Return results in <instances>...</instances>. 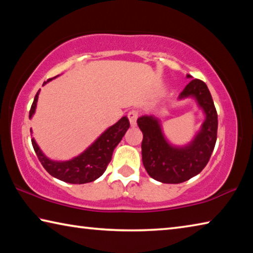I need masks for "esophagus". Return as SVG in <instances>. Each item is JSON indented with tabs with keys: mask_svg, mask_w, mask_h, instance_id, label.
<instances>
[{
	"mask_svg": "<svg viewBox=\"0 0 253 253\" xmlns=\"http://www.w3.org/2000/svg\"><path fill=\"white\" fill-rule=\"evenodd\" d=\"M127 117H128V119H129L130 125L131 126H136L137 119H138V117H139V113L137 110H130L129 113L127 114Z\"/></svg>",
	"mask_w": 253,
	"mask_h": 253,
	"instance_id": "1",
	"label": "esophagus"
}]
</instances>
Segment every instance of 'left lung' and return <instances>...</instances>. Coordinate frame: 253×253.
I'll list each match as a JSON object with an SVG mask.
<instances>
[{
    "instance_id": "obj_1",
    "label": "left lung",
    "mask_w": 253,
    "mask_h": 253,
    "mask_svg": "<svg viewBox=\"0 0 253 253\" xmlns=\"http://www.w3.org/2000/svg\"><path fill=\"white\" fill-rule=\"evenodd\" d=\"M188 96L196 98L207 119L193 143L186 147L170 146L162 134L157 119L152 116H143L137 121V125L143 131L144 168L149 176L158 182L178 184L198 175L207 166L215 146L217 113L208 85L202 80L193 79L184 88L179 98Z\"/></svg>"
}]
</instances>
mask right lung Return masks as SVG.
I'll return each mask as SVG.
<instances>
[{"mask_svg": "<svg viewBox=\"0 0 253 253\" xmlns=\"http://www.w3.org/2000/svg\"><path fill=\"white\" fill-rule=\"evenodd\" d=\"M50 80L51 79L44 81L43 84ZM39 91L34 97L31 109H30V118L32 117L34 111H36ZM130 124L128 118L123 117L114 126L109 127L81 155L67 162H53L49 160L42 154L40 148L38 147L36 140L32 138L31 142L40 163L50 175L67 183L84 184L95 181L104 174L107 166L111 161V155H113L115 147L121 142Z\"/></svg>", "mask_w": 253, "mask_h": 253, "instance_id": "right-lung-1", "label": "right lung"}]
</instances>
